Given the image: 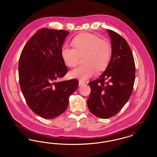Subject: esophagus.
Segmentation results:
<instances>
[{
  "instance_id": "obj_1",
  "label": "esophagus",
  "mask_w": 157,
  "mask_h": 157,
  "mask_svg": "<svg viewBox=\"0 0 157 157\" xmlns=\"http://www.w3.org/2000/svg\"><path fill=\"white\" fill-rule=\"evenodd\" d=\"M83 84H85V81H82V80H79V86H81V85H83Z\"/></svg>"
}]
</instances>
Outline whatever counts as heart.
Returning a JSON list of instances; mask_svg holds the SVG:
<instances>
[{
	"mask_svg": "<svg viewBox=\"0 0 157 157\" xmlns=\"http://www.w3.org/2000/svg\"><path fill=\"white\" fill-rule=\"evenodd\" d=\"M75 48L64 45L61 49V56L69 67H75L80 56L83 57L84 65L70 72L73 78L86 80L95 75L97 69L103 70L108 64L111 49L109 43L97 35L83 33L76 36L72 40Z\"/></svg>",
	"mask_w": 157,
	"mask_h": 157,
	"instance_id": "1",
	"label": "heart"
}]
</instances>
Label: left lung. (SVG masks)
<instances>
[{
	"instance_id": "8db88e82",
	"label": "left lung",
	"mask_w": 157,
	"mask_h": 157,
	"mask_svg": "<svg viewBox=\"0 0 157 157\" xmlns=\"http://www.w3.org/2000/svg\"><path fill=\"white\" fill-rule=\"evenodd\" d=\"M111 39L112 54L104 73L89 82L91 89L87 104L90 111L98 118L115 116L131 95L135 78L134 59L124 37L107 29Z\"/></svg>"
}]
</instances>
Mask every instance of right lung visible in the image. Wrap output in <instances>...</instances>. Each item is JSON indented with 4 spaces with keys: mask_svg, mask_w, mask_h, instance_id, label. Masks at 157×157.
I'll list each match as a JSON object with an SVG mask.
<instances>
[{
    "mask_svg": "<svg viewBox=\"0 0 157 157\" xmlns=\"http://www.w3.org/2000/svg\"><path fill=\"white\" fill-rule=\"evenodd\" d=\"M69 32L43 28L24 46L19 60L21 89L32 111L45 119L65 112L78 81L56 82L68 71L61 49Z\"/></svg>",
    "mask_w": 157,
    "mask_h": 157,
    "instance_id": "right-lung-1",
    "label": "right lung"
}]
</instances>
